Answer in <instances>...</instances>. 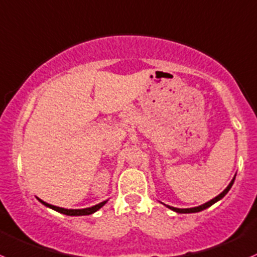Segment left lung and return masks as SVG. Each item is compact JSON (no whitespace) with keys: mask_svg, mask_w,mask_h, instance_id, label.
I'll return each instance as SVG.
<instances>
[{"mask_svg":"<svg viewBox=\"0 0 257 257\" xmlns=\"http://www.w3.org/2000/svg\"><path fill=\"white\" fill-rule=\"evenodd\" d=\"M233 181H235V177H233V179L231 180V182H230V184H228V186L226 187V189L223 190V191L221 192L220 195H217V196H216L215 199L210 200L209 202H206V204L201 205V206L191 207V209H177V207H172V206H167V207H169V209H171V210H174V211L179 212V214H192V212H200V211H202V210H205V209H207V207H210V206H211V205H214L215 202H217V201H218V200L222 199V197L225 196L226 194H227L228 190L231 189V186H232Z\"/></svg>","mask_w":257,"mask_h":257,"instance_id":"1","label":"left lung"}]
</instances>
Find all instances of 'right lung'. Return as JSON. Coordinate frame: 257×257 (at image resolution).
I'll return each instance as SVG.
<instances>
[{
    "instance_id": "obj_1",
    "label": "right lung",
    "mask_w": 257,
    "mask_h": 257,
    "mask_svg": "<svg viewBox=\"0 0 257 257\" xmlns=\"http://www.w3.org/2000/svg\"><path fill=\"white\" fill-rule=\"evenodd\" d=\"M40 202H42V204L45 205V206L50 207V209L55 210V211L61 212V214H65V215H68V216H83V215H91V214H93V212H96L98 209H101V207H102L103 205H105L107 201L100 202V204L95 205V206H92V207H87V209H80V210L62 209V207H57V206H53V205L47 204V202L42 201V200H40Z\"/></svg>"
}]
</instances>
